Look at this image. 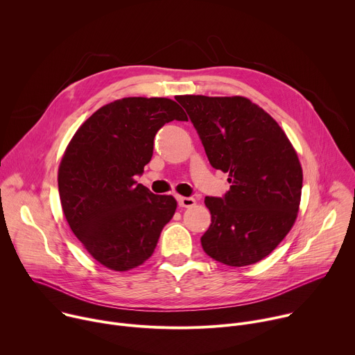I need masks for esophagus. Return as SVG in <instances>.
Instances as JSON below:
<instances>
[{"label":"esophagus","instance_id":"1","mask_svg":"<svg viewBox=\"0 0 355 355\" xmlns=\"http://www.w3.org/2000/svg\"><path fill=\"white\" fill-rule=\"evenodd\" d=\"M177 200L181 208H189L195 205V199L191 196H177Z\"/></svg>","mask_w":355,"mask_h":355}]
</instances>
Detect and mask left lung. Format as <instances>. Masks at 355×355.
Returning <instances> with one entry per match:
<instances>
[{
	"label": "left lung",
	"instance_id": "8db88e82",
	"mask_svg": "<svg viewBox=\"0 0 355 355\" xmlns=\"http://www.w3.org/2000/svg\"><path fill=\"white\" fill-rule=\"evenodd\" d=\"M211 166L229 173L223 198L207 196L212 223L204 251L230 266L254 264L284 240L295 223L302 167L281 126L244 96L181 95Z\"/></svg>",
	"mask_w": 355,
	"mask_h": 355
}]
</instances>
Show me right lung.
<instances>
[{"label":"right lung","instance_id":"obj_1","mask_svg":"<svg viewBox=\"0 0 355 355\" xmlns=\"http://www.w3.org/2000/svg\"><path fill=\"white\" fill-rule=\"evenodd\" d=\"M174 119L188 121L173 99L122 98L94 112L64 151L58 177L64 216L110 270L143 264L175 214L171 195H155L133 178L151 160L159 129Z\"/></svg>","mask_w":355,"mask_h":355}]
</instances>
